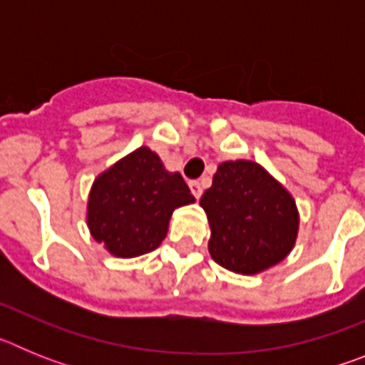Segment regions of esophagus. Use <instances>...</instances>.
Wrapping results in <instances>:
<instances>
[{
    "instance_id": "esophagus-1",
    "label": "esophagus",
    "mask_w": 365,
    "mask_h": 365,
    "mask_svg": "<svg viewBox=\"0 0 365 365\" xmlns=\"http://www.w3.org/2000/svg\"><path fill=\"white\" fill-rule=\"evenodd\" d=\"M190 190H192V193L195 195V199H199L202 195V185L199 180H192V182H190Z\"/></svg>"
}]
</instances>
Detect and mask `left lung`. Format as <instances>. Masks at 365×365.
Returning <instances> with one entry per match:
<instances>
[{
    "mask_svg": "<svg viewBox=\"0 0 365 365\" xmlns=\"http://www.w3.org/2000/svg\"><path fill=\"white\" fill-rule=\"evenodd\" d=\"M201 206L212 228L208 250L225 269L256 274L291 252L298 232L296 202L257 163L219 164Z\"/></svg>",
    "mask_w": 365,
    "mask_h": 365,
    "instance_id": "1",
    "label": "left lung"
}]
</instances>
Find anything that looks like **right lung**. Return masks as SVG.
I'll return each mask as SVG.
<instances>
[{"instance_id": "1", "label": "right lung", "mask_w": 365, "mask_h": 365, "mask_svg": "<svg viewBox=\"0 0 365 365\" xmlns=\"http://www.w3.org/2000/svg\"><path fill=\"white\" fill-rule=\"evenodd\" d=\"M195 201L180 173L138 148L96 177L87 205L93 237L118 257L151 252L163 243L173 210Z\"/></svg>"}]
</instances>
